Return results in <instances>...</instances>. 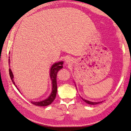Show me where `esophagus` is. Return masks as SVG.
<instances>
[{"mask_svg": "<svg viewBox=\"0 0 131 131\" xmlns=\"http://www.w3.org/2000/svg\"><path fill=\"white\" fill-rule=\"evenodd\" d=\"M72 62V58H67L66 60V64H69Z\"/></svg>", "mask_w": 131, "mask_h": 131, "instance_id": "obj_1", "label": "esophagus"}]
</instances>
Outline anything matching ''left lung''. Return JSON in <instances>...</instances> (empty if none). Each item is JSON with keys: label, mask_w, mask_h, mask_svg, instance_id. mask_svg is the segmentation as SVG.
<instances>
[{"label": "left lung", "mask_w": 131, "mask_h": 131, "mask_svg": "<svg viewBox=\"0 0 131 131\" xmlns=\"http://www.w3.org/2000/svg\"><path fill=\"white\" fill-rule=\"evenodd\" d=\"M82 100L84 101L85 102H86V103H88L89 104H91V105H96V104H99V103H102V102H91L90 101H88V100H85V99H84L83 98L81 97Z\"/></svg>", "instance_id": "1"}]
</instances>
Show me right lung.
Listing matches in <instances>:
<instances>
[{
    "label": "right lung",
    "mask_w": 131,
    "mask_h": 131,
    "mask_svg": "<svg viewBox=\"0 0 131 131\" xmlns=\"http://www.w3.org/2000/svg\"><path fill=\"white\" fill-rule=\"evenodd\" d=\"M9 57L10 58V57ZM9 59V63H10V59ZM63 61L54 63V64L52 66H51V68H50V77L51 81H52L51 82V84H52V91H51V93H50L49 97L45 99V100H43L42 101H40V102L31 101V103H32L33 104H34L35 105L40 106H47V105H49L52 103L53 101L54 100L55 98H56L57 91V80H56L57 72L61 68H63ZM9 74H10V78L11 79L12 81H13V84L15 85L16 88H17V89L18 90L19 92L21 93L20 91H19L18 88H17V86L15 84L14 80V75H13V72H12V71L10 68L9 69Z\"/></svg>",
    "instance_id": "right-lung-1"
}]
</instances>
